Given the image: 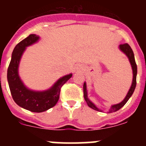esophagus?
Here are the masks:
<instances>
[{
  "label": "esophagus",
  "mask_w": 146,
  "mask_h": 146,
  "mask_svg": "<svg viewBox=\"0 0 146 146\" xmlns=\"http://www.w3.org/2000/svg\"><path fill=\"white\" fill-rule=\"evenodd\" d=\"M80 69H81L80 66H77V68H76V69H77V70H80Z\"/></svg>",
  "instance_id": "esophagus-1"
}]
</instances>
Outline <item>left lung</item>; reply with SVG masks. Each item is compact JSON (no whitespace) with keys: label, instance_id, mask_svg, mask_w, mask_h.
Segmentation results:
<instances>
[{"label":"left lung","instance_id":"1","mask_svg":"<svg viewBox=\"0 0 146 146\" xmlns=\"http://www.w3.org/2000/svg\"><path fill=\"white\" fill-rule=\"evenodd\" d=\"M119 50H121V52L124 53L126 55V57L128 58L129 60V63L131 64V69H132V74H133V77H132V82H131V87H130L128 93L126 94V96H125L124 99H123V101H121V102L118 103V104H113L111 105V107L110 108V109L108 110V113H113V112L118 111V110L121 109L122 107H123L125 105L128 100L129 99V98L131 97V95L133 94L134 91H135V87H136V79H137V64L135 60V55H134V52L131 50V47L128 44H123L119 45ZM83 93H84V99L86 100V103L88 105L89 108H92L94 110H96V111L99 112H103L102 110H100L97 108V107L92 102L88 99V90H87V85H86V82H84V85H83Z\"/></svg>","mask_w":146,"mask_h":146}]
</instances>
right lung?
I'll return each mask as SVG.
<instances>
[{"label":"right lung","mask_w":146,"mask_h":146,"mask_svg":"<svg viewBox=\"0 0 146 146\" xmlns=\"http://www.w3.org/2000/svg\"><path fill=\"white\" fill-rule=\"evenodd\" d=\"M40 37L36 34H30L27 38L16 45L7 71V80L10 91L17 104L33 113H42L50 109L57 104L63 85L72 77L66 74L59 78L52 87L45 91H33L28 88L19 75V65L26 48L36 43Z\"/></svg>","instance_id":"1"}]
</instances>
